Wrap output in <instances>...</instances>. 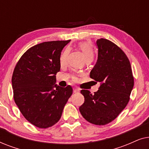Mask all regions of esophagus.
<instances>
[{
    "instance_id": "esophagus-1",
    "label": "esophagus",
    "mask_w": 149,
    "mask_h": 149,
    "mask_svg": "<svg viewBox=\"0 0 149 149\" xmlns=\"http://www.w3.org/2000/svg\"><path fill=\"white\" fill-rule=\"evenodd\" d=\"M73 91H74V93H79V91H80V89L79 88H74L73 89Z\"/></svg>"
}]
</instances>
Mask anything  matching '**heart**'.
I'll list each match as a JSON object with an SVG mask.
<instances>
[{
    "mask_svg": "<svg viewBox=\"0 0 149 149\" xmlns=\"http://www.w3.org/2000/svg\"><path fill=\"white\" fill-rule=\"evenodd\" d=\"M79 48L81 49V50L83 52V54H84V56H85V58L86 60H89V59H92L93 60V50L92 47H91L90 44L88 43V42H81V43H79ZM67 54H68L67 51L64 52L62 54V56H61V57H60V64H64L65 62H66ZM72 79H73V81H77L78 78H77L76 76H73Z\"/></svg>",
    "mask_w": 149,
    "mask_h": 149,
    "instance_id": "1",
    "label": "heart"
}]
</instances>
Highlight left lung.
I'll list each match as a JSON object with an SVG mask.
<instances>
[{"instance_id":"obj_1","label":"left lung","mask_w":149,"mask_h":149,"mask_svg":"<svg viewBox=\"0 0 149 149\" xmlns=\"http://www.w3.org/2000/svg\"><path fill=\"white\" fill-rule=\"evenodd\" d=\"M97 60L90 72V78L100 83L98 90L91 94L82 89L85 102L79 107L89 123L104 125L113 121L125 109L134 87V77L129 59L110 40H96Z\"/></svg>"}]
</instances>
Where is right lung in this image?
Masks as SVG:
<instances>
[{
    "label": "right lung",
    "mask_w": 149,
    "mask_h": 149,
    "mask_svg": "<svg viewBox=\"0 0 149 149\" xmlns=\"http://www.w3.org/2000/svg\"><path fill=\"white\" fill-rule=\"evenodd\" d=\"M70 41L36 45L24 53L14 69L11 80L14 100L24 117L36 127L55 125L72 93L70 85L61 87L56 84L61 52Z\"/></svg>",
    "instance_id": "add662e5"
}]
</instances>
